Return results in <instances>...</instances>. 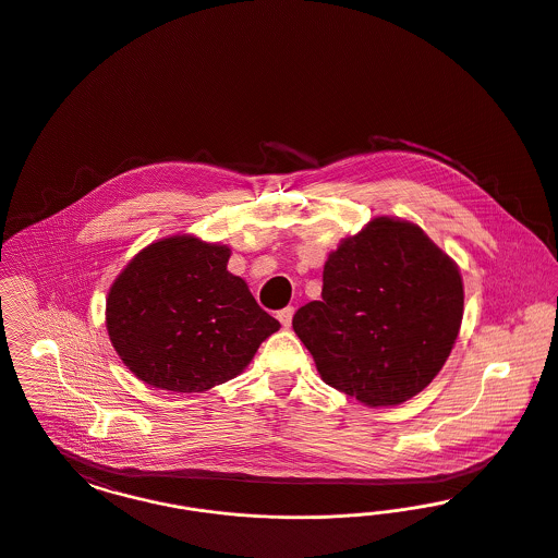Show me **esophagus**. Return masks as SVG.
<instances>
[{
  "label": "esophagus",
  "mask_w": 558,
  "mask_h": 558,
  "mask_svg": "<svg viewBox=\"0 0 558 558\" xmlns=\"http://www.w3.org/2000/svg\"><path fill=\"white\" fill-rule=\"evenodd\" d=\"M292 314H294V307H292V305H289V307H284V310H280V312H278V319H280V324H282L284 328H289V326H291Z\"/></svg>",
  "instance_id": "1"
}]
</instances>
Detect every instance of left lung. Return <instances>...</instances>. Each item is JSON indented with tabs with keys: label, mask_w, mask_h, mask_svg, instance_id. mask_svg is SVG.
Masks as SVG:
<instances>
[{
	"label": "left lung",
	"mask_w": 558,
	"mask_h": 558,
	"mask_svg": "<svg viewBox=\"0 0 558 558\" xmlns=\"http://www.w3.org/2000/svg\"><path fill=\"white\" fill-rule=\"evenodd\" d=\"M322 301L292 328L326 385L364 405H398L444 368L464 289L458 266L410 221L376 217L324 266Z\"/></svg>",
	"instance_id": "8db88e82"
}]
</instances>
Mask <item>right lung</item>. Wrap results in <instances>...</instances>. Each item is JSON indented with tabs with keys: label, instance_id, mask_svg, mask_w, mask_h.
I'll list each match as a JSON object with an SVG mask.
<instances>
[{
	"label": "right lung",
	"instance_id": "right-lung-1",
	"mask_svg": "<svg viewBox=\"0 0 558 558\" xmlns=\"http://www.w3.org/2000/svg\"><path fill=\"white\" fill-rule=\"evenodd\" d=\"M228 259L226 244L184 234L148 244L117 276L108 337L140 380L173 393L207 391L239 376L280 328Z\"/></svg>",
	"mask_w": 558,
	"mask_h": 558
}]
</instances>
